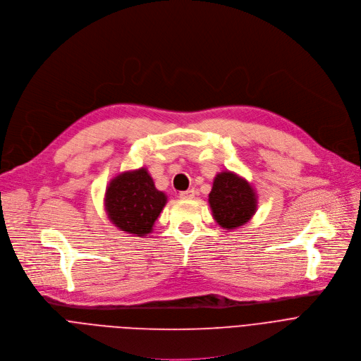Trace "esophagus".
I'll return each instance as SVG.
<instances>
[{
    "label": "esophagus",
    "instance_id": "obj_1",
    "mask_svg": "<svg viewBox=\"0 0 361 361\" xmlns=\"http://www.w3.org/2000/svg\"><path fill=\"white\" fill-rule=\"evenodd\" d=\"M179 197L183 199V200H190V199L195 197V190H193V189H189V190L180 192V193H179Z\"/></svg>",
    "mask_w": 361,
    "mask_h": 361
}]
</instances>
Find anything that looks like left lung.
Returning a JSON list of instances; mask_svg holds the SVG:
<instances>
[{
  "label": "left lung",
  "mask_w": 361,
  "mask_h": 361,
  "mask_svg": "<svg viewBox=\"0 0 361 361\" xmlns=\"http://www.w3.org/2000/svg\"><path fill=\"white\" fill-rule=\"evenodd\" d=\"M207 200L213 219L228 232L245 226L257 210L255 188L232 171L216 173Z\"/></svg>",
  "instance_id": "8db88e82"
}]
</instances>
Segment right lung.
I'll list each match as a JSON object with an SVG mask.
<instances>
[{
	"label": "right lung",
	"mask_w": 361,
	"mask_h": 361,
	"mask_svg": "<svg viewBox=\"0 0 361 361\" xmlns=\"http://www.w3.org/2000/svg\"><path fill=\"white\" fill-rule=\"evenodd\" d=\"M166 202V193L157 189L145 166L118 173L106 185L104 197L105 212L112 225L136 238L154 232Z\"/></svg>",
	"instance_id": "add662e5"
}]
</instances>
